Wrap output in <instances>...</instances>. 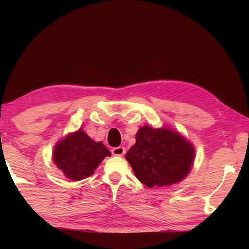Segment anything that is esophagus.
<instances>
[{
    "label": "esophagus",
    "instance_id": "esophagus-1",
    "mask_svg": "<svg viewBox=\"0 0 249 249\" xmlns=\"http://www.w3.org/2000/svg\"><path fill=\"white\" fill-rule=\"evenodd\" d=\"M125 147L124 146H118V147H113L112 149V154L115 156H123L125 154Z\"/></svg>",
    "mask_w": 249,
    "mask_h": 249
}]
</instances>
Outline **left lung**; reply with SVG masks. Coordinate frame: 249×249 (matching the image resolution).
<instances>
[{
  "mask_svg": "<svg viewBox=\"0 0 249 249\" xmlns=\"http://www.w3.org/2000/svg\"><path fill=\"white\" fill-rule=\"evenodd\" d=\"M136 178L146 187L170 186L186 178L194 166L192 142L170 127L144 125L125 155Z\"/></svg>",
  "mask_w": 249,
  "mask_h": 249,
  "instance_id": "left-lung-1",
  "label": "left lung"
}]
</instances>
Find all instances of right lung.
Here are the masks:
<instances>
[{"label":"right lung","instance_id":"add662e5","mask_svg":"<svg viewBox=\"0 0 249 249\" xmlns=\"http://www.w3.org/2000/svg\"><path fill=\"white\" fill-rule=\"evenodd\" d=\"M107 156L111 153L103 142L94 141L82 128L57 141L52 153L55 166L71 181L91 177Z\"/></svg>","mask_w":249,"mask_h":249}]
</instances>
